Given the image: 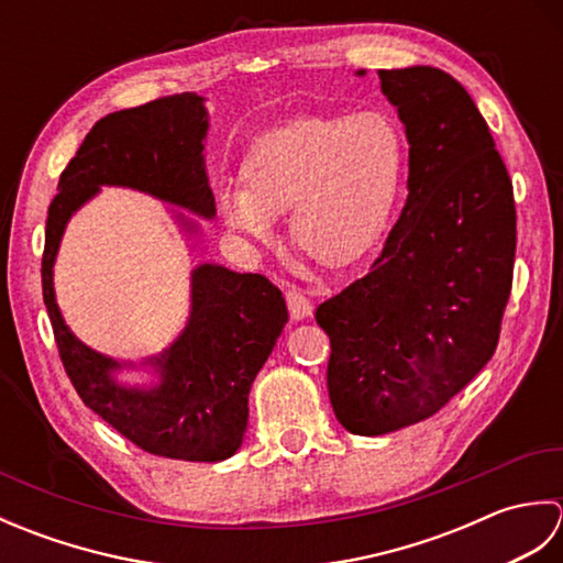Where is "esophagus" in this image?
Listing matches in <instances>:
<instances>
[{
  "label": "esophagus",
  "instance_id": "obj_1",
  "mask_svg": "<svg viewBox=\"0 0 563 563\" xmlns=\"http://www.w3.org/2000/svg\"><path fill=\"white\" fill-rule=\"evenodd\" d=\"M285 300H288V309H290V317L295 321H302L307 317H312V302H309V297L300 290V288H288L285 290Z\"/></svg>",
  "mask_w": 563,
  "mask_h": 563
}]
</instances>
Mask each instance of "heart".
I'll return each mask as SVG.
<instances>
[{"label": "heart", "mask_w": 563, "mask_h": 563, "mask_svg": "<svg viewBox=\"0 0 563 563\" xmlns=\"http://www.w3.org/2000/svg\"><path fill=\"white\" fill-rule=\"evenodd\" d=\"M406 169L397 118L382 109L307 115L258 137L244 178L218 184V212L232 232L271 242L290 210L297 251L321 266H351L385 234Z\"/></svg>", "instance_id": "obj_1"}]
</instances>
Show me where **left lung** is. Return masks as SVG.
Here are the masks:
<instances>
[{
    "instance_id": "8db88e82",
    "label": "left lung",
    "mask_w": 563,
    "mask_h": 563,
    "mask_svg": "<svg viewBox=\"0 0 563 563\" xmlns=\"http://www.w3.org/2000/svg\"><path fill=\"white\" fill-rule=\"evenodd\" d=\"M377 75L409 140V196L365 278L317 307L329 399L355 435L423 421L479 375L516 261L512 184L470 93L428 65Z\"/></svg>"
}]
</instances>
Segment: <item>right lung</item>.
Masks as SVG:
<instances>
[{
    "mask_svg": "<svg viewBox=\"0 0 563 563\" xmlns=\"http://www.w3.org/2000/svg\"><path fill=\"white\" fill-rule=\"evenodd\" d=\"M208 128L206 99L190 91L101 118L59 176L41 268L57 351L81 401L137 448L186 462H222L242 445L251 385L288 324L283 292L258 273L200 263L190 271L184 331L140 363L154 375L150 385H125L118 373L137 365L93 351L69 331L55 300L53 266L69 218L101 186L133 188L212 220L202 154ZM176 220L184 232L198 234L184 212Z\"/></svg>",
    "mask_w": 563,
    "mask_h": 563,
    "instance_id": "obj_1",
    "label": "right lung"
}]
</instances>
